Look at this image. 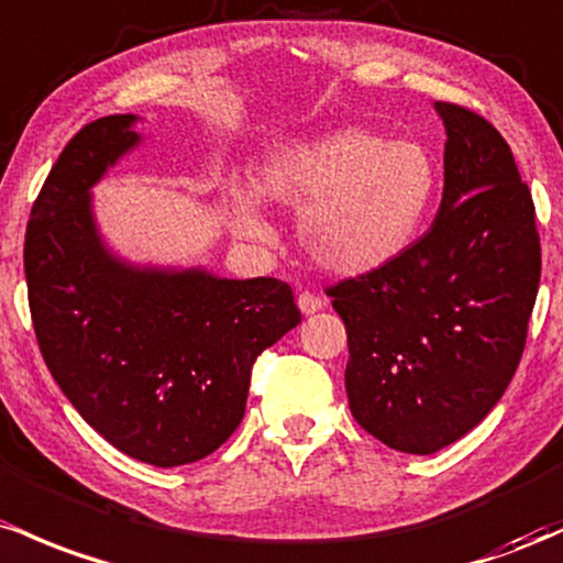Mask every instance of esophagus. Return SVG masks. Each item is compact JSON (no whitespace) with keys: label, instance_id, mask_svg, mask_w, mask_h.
<instances>
[{"label":"esophagus","instance_id":"1","mask_svg":"<svg viewBox=\"0 0 563 563\" xmlns=\"http://www.w3.org/2000/svg\"><path fill=\"white\" fill-rule=\"evenodd\" d=\"M298 308L306 316H311V313H316V311H321V308H324V298H319V295L316 292H300L298 295Z\"/></svg>","mask_w":563,"mask_h":563}]
</instances>
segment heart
Segmentation results:
<instances>
[{"instance_id": "heart-1", "label": "heart", "mask_w": 563, "mask_h": 563, "mask_svg": "<svg viewBox=\"0 0 563 563\" xmlns=\"http://www.w3.org/2000/svg\"><path fill=\"white\" fill-rule=\"evenodd\" d=\"M435 186L439 173L420 143L345 128L276 148L265 162L257 194L300 212V247L319 268L364 276L394 263L418 239ZM231 214L242 236L268 239L250 191L233 188Z\"/></svg>"}]
</instances>
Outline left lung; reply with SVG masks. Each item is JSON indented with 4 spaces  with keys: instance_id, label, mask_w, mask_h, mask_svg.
Listing matches in <instances>:
<instances>
[{
    "instance_id": "1",
    "label": "left lung",
    "mask_w": 563,
    "mask_h": 563,
    "mask_svg": "<svg viewBox=\"0 0 563 563\" xmlns=\"http://www.w3.org/2000/svg\"><path fill=\"white\" fill-rule=\"evenodd\" d=\"M444 119V197L431 231L394 263L327 289L349 332L351 415L390 450L463 439L514 380L527 343L540 236L510 145L484 117Z\"/></svg>"
}]
</instances>
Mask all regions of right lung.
I'll list each match as a JSON object with an SVG mask.
<instances>
[{
	"instance_id": "obj_1",
	"label": "right lung",
	"mask_w": 563,
	"mask_h": 563,
	"mask_svg": "<svg viewBox=\"0 0 563 563\" xmlns=\"http://www.w3.org/2000/svg\"><path fill=\"white\" fill-rule=\"evenodd\" d=\"M137 117L85 124L31 207L23 268L36 343L77 412L119 452L197 463L244 418L252 364L300 324L289 284L137 268L100 239L90 188L141 143Z\"/></svg>"
}]
</instances>
